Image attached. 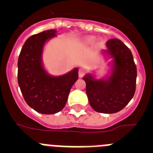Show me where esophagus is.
Wrapping results in <instances>:
<instances>
[{
    "label": "esophagus",
    "instance_id": "34e87169",
    "mask_svg": "<svg viewBox=\"0 0 153 153\" xmlns=\"http://www.w3.org/2000/svg\"><path fill=\"white\" fill-rule=\"evenodd\" d=\"M86 70H84V69L83 68H80L79 70V72H78V74H79V77H82V76H83L86 74Z\"/></svg>",
    "mask_w": 153,
    "mask_h": 153
}]
</instances>
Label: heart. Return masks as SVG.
<instances>
[{"label": "heart", "instance_id": "obj_1", "mask_svg": "<svg viewBox=\"0 0 153 153\" xmlns=\"http://www.w3.org/2000/svg\"><path fill=\"white\" fill-rule=\"evenodd\" d=\"M93 40H94V37H89V38L87 39V41H88L89 43H91Z\"/></svg>", "mask_w": 153, "mask_h": 153}]
</instances>
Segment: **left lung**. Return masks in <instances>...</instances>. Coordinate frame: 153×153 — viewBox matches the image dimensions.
Wrapping results in <instances>:
<instances>
[{"label": "left lung", "instance_id": "obj_1", "mask_svg": "<svg viewBox=\"0 0 153 153\" xmlns=\"http://www.w3.org/2000/svg\"><path fill=\"white\" fill-rule=\"evenodd\" d=\"M106 51L114 58L111 76L96 80L88 74L83 78L90 106L95 111L115 113L122 110L136 91L137 70L130 50L119 39L106 42Z\"/></svg>", "mask_w": 153, "mask_h": 153}]
</instances>
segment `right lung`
<instances>
[{
	"label": "right lung",
	"mask_w": 153,
	"mask_h": 153,
	"mask_svg": "<svg viewBox=\"0 0 153 153\" xmlns=\"http://www.w3.org/2000/svg\"><path fill=\"white\" fill-rule=\"evenodd\" d=\"M56 33L55 30H48L30 36L23 46L17 63V81L24 100L43 114H54L62 110L70 89L78 79L77 68L65 75L51 76L43 67V47Z\"/></svg>",
	"instance_id": "right-lung-1"
}]
</instances>
